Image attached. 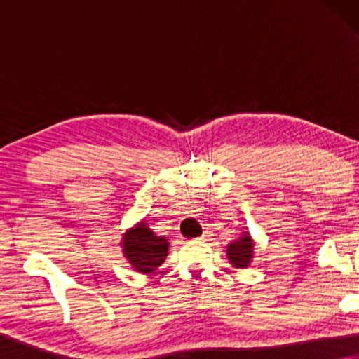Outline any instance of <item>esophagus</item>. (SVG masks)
Wrapping results in <instances>:
<instances>
[{"mask_svg": "<svg viewBox=\"0 0 359 359\" xmlns=\"http://www.w3.org/2000/svg\"><path fill=\"white\" fill-rule=\"evenodd\" d=\"M208 238H209V232H204V233L199 237V240H208Z\"/></svg>", "mask_w": 359, "mask_h": 359, "instance_id": "esophagus-1", "label": "esophagus"}]
</instances>
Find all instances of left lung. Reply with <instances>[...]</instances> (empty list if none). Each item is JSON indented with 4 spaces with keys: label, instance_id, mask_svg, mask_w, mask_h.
<instances>
[{
    "label": "left lung",
    "instance_id": "8db88e82",
    "mask_svg": "<svg viewBox=\"0 0 359 359\" xmlns=\"http://www.w3.org/2000/svg\"><path fill=\"white\" fill-rule=\"evenodd\" d=\"M253 250L255 243L252 237H250L248 232H243V235L238 240H235V242L227 245L229 262L232 263L235 268L245 269L250 263H252Z\"/></svg>",
    "mask_w": 359,
    "mask_h": 359
}]
</instances>
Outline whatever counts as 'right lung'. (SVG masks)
<instances>
[{"label":"right lung","mask_w":359,"mask_h":359,"mask_svg":"<svg viewBox=\"0 0 359 359\" xmlns=\"http://www.w3.org/2000/svg\"><path fill=\"white\" fill-rule=\"evenodd\" d=\"M121 245L126 259L139 273L155 271L168 257V240L151 232L145 220L127 230Z\"/></svg>","instance_id":"add662e5"}]
</instances>
